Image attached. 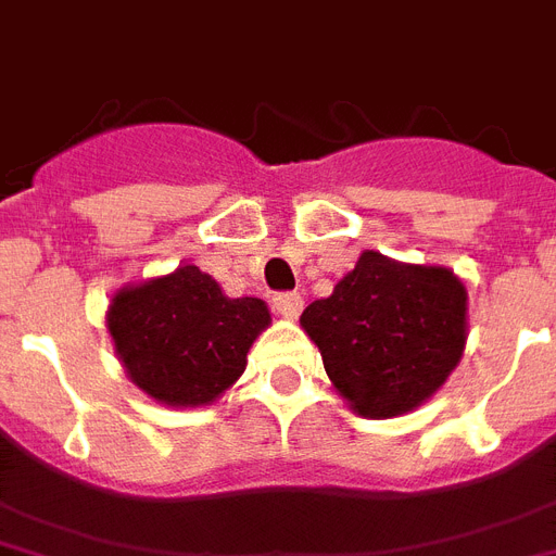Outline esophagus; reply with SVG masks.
I'll use <instances>...</instances> for the list:
<instances>
[{
  "label": "esophagus",
  "instance_id": "obj_1",
  "mask_svg": "<svg viewBox=\"0 0 556 556\" xmlns=\"http://www.w3.org/2000/svg\"><path fill=\"white\" fill-rule=\"evenodd\" d=\"M273 309L283 318H298V312L304 309V298L298 292H278V295H273Z\"/></svg>",
  "mask_w": 556,
  "mask_h": 556
}]
</instances>
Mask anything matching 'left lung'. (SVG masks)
Wrapping results in <instances>:
<instances>
[{
    "instance_id": "left-lung-1",
    "label": "left lung",
    "mask_w": 556,
    "mask_h": 556,
    "mask_svg": "<svg viewBox=\"0 0 556 556\" xmlns=\"http://www.w3.org/2000/svg\"><path fill=\"white\" fill-rule=\"evenodd\" d=\"M334 389L364 417L432 397L466 343V289L443 267H406L366 250L329 298L301 315Z\"/></svg>"
}]
</instances>
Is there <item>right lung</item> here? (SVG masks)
Listing matches in <instances>:
<instances>
[{
    "instance_id": "obj_1",
    "label": "right lung",
    "mask_w": 556,
    "mask_h": 556,
    "mask_svg": "<svg viewBox=\"0 0 556 556\" xmlns=\"http://www.w3.org/2000/svg\"><path fill=\"white\" fill-rule=\"evenodd\" d=\"M264 327V301L227 298L199 267L122 289L108 315L132 383L167 406H201L232 387Z\"/></svg>"
}]
</instances>
